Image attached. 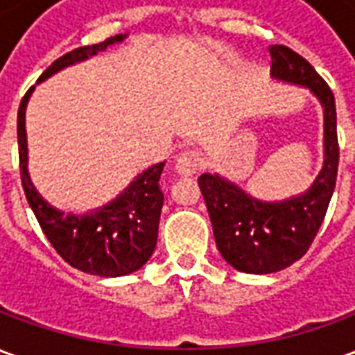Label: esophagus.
I'll use <instances>...</instances> for the list:
<instances>
[{
	"instance_id": "obj_1",
	"label": "esophagus",
	"mask_w": 355,
	"mask_h": 355,
	"mask_svg": "<svg viewBox=\"0 0 355 355\" xmlns=\"http://www.w3.org/2000/svg\"><path fill=\"white\" fill-rule=\"evenodd\" d=\"M201 167V155L193 150L182 152L175 162V171L180 177H192L193 173H198Z\"/></svg>"
}]
</instances>
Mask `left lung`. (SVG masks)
Instances as JSON below:
<instances>
[{"label":"left lung","instance_id":"left-lung-1","mask_svg":"<svg viewBox=\"0 0 355 355\" xmlns=\"http://www.w3.org/2000/svg\"><path fill=\"white\" fill-rule=\"evenodd\" d=\"M272 78L302 85L323 106V167L304 193L283 201H261L216 173L198 184L207 205L218 251L245 274H272L302 259L312 245L335 192L338 171L335 96L313 66L285 45H272Z\"/></svg>","mask_w":355,"mask_h":355}]
</instances>
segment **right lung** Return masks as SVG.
Here are the masks:
<instances>
[{
    "mask_svg": "<svg viewBox=\"0 0 355 355\" xmlns=\"http://www.w3.org/2000/svg\"><path fill=\"white\" fill-rule=\"evenodd\" d=\"M127 34L114 35L106 42L78 47L57 58L40 76L42 83L62 68L73 66L106 51L110 45L123 42ZM34 87L28 89L20 101L17 137H19V162L22 188L26 200L34 211L43 234L70 266L81 272L101 277H119L137 272L152 257L157 241L159 215L163 207V192L159 177L165 162L155 163L132 180L116 200L104 207L94 209L83 215L64 213L53 207L35 190L28 175V144H26V104Z\"/></svg>",
    "mask_w": 355,
    "mask_h": 355,
    "instance_id": "1",
    "label": "right lung"
}]
</instances>
